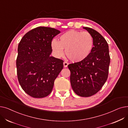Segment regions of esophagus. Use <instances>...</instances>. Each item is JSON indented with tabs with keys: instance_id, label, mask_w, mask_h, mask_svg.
Listing matches in <instances>:
<instances>
[{
	"instance_id": "1",
	"label": "esophagus",
	"mask_w": 128,
	"mask_h": 128,
	"mask_svg": "<svg viewBox=\"0 0 128 128\" xmlns=\"http://www.w3.org/2000/svg\"><path fill=\"white\" fill-rule=\"evenodd\" d=\"M63 65H64V68H67V67H68V63L67 62H66V61H65L64 63H63Z\"/></svg>"
}]
</instances>
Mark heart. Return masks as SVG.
<instances>
[{
	"instance_id": "1",
	"label": "heart",
	"mask_w": 128,
	"mask_h": 128,
	"mask_svg": "<svg viewBox=\"0 0 128 128\" xmlns=\"http://www.w3.org/2000/svg\"><path fill=\"white\" fill-rule=\"evenodd\" d=\"M94 39L88 32L70 30L59 37V42L52 40L51 46L53 52L57 58L65 54L72 62H79L86 59L92 50Z\"/></svg>"
}]
</instances>
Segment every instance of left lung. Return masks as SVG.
I'll list each match as a JSON object with an SVG mask.
<instances>
[{"instance_id": "left-lung-1", "label": "left lung", "mask_w": 128, "mask_h": 128, "mask_svg": "<svg viewBox=\"0 0 128 128\" xmlns=\"http://www.w3.org/2000/svg\"><path fill=\"white\" fill-rule=\"evenodd\" d=\"M92 35L94 46L90 54L83 61L68 65L70 81L76 94L89 97L98 92L108 78L110 56L108 45L100 34L90 28H84Z\"/></svg>"}]
</instances>
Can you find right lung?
Wrapping results in <instances>:
<instances>
[{
	"mask_svg": "<svg viewBox=\"0 0 128 128\" xmlns=\"http://www.w3.org/2000/svg\"><path fill=\"white\" fill-rule=\"evenodd\" d=\"M60 32L53 28L38 27L27 32L18 44V79L22 89L32 98H42L50 94L63 68L62 60L50 56L52 40Z\"/></svg>",
	"mask_w": 128,
	"mask_h": 128,
	"instance_id": "1",
	"label": "right lung"
}]
</instances>
